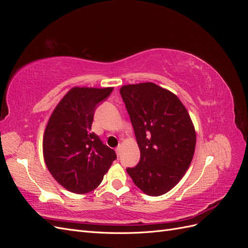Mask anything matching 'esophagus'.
Returning a JSON list of instances; mask_svg holds the SVG:
<instances>
[{"mask_svg": "<svg viewBox=\"0 0 248 248\" xmlns=\"http://www.w3.org/2000/svg\"><path fill=\"white\" fill-rule=\"evenodd\" d=\"M120 150H121V146H118V147L116 148V152H117V155H118V156L120 155Z\"/></svg>", "mask_w": 248, "mask_h": 248, "instance_id": "obj_1", "label": "esophagus"}]
</instances>
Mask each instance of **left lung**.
Listing matches in <instances>:
<instances>
[{
    "label": "left lung",
    "mask_w": 248,
    "mask_h": 248,
    "mask_svg": "<svg viewBox=\"0 0 248 248\" xmlns=\"http://www.w3.org/2000/svg\"><path fill=\"white\" fill-rule=\"evenodd\" d=\"M120 93L140 151L138 166L126 170L142 192L161 196L191 163L197 136L190 116L177 95L154 82L125 85Z\"/></svg>",
    "instance_id": "left-lung-1"
}]
</instances>
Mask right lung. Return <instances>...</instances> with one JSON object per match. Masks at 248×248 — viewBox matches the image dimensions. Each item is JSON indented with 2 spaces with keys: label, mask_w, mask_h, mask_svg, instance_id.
<instances>
[{
  "label": "right lung",
  "mask_w": 248,
  "mask_h": 248,
  "mask_svg": "<svg viewBox=\"0 0 248 248\" xmlns=\"http://www.w3.org/2000/svg\"><path fill=\"white\" fill-rule=\"evenodd\" d=\"M114 88L74 87L58 103L43 134L46 167L64 188L87 193L98 186L117 155L91 132L96 106Z\"/></svg>",
  "instance_id": "right-lung-1"
}]
</instances>
